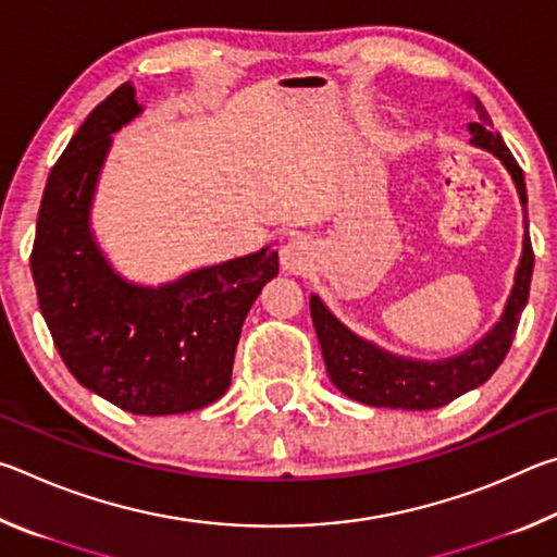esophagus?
<instances>
[{"label": "esophagus", "instance_id": "34e87169", "mask_svg": "<svg viewBox=\"0 0 557 557\" xmlns=\"http://www.w3.org/2000/svg\"><path fill=\"white\" fill-rule=\"evenodd\" d=\"M309 248L301 240H292L282 250V270L289 272V275H299V272L307 270L309 262Z\"/></svg>", "mask_w": 557, "mask_h": 557}]
</instances>
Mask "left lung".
I'll use <instances>...</instances> for the list:
<instances>
[{
    "mask_svg": "<svg viewBox=\"0 0 557 557\" xmlns=\"http://www.w3.org/2000/svg\"><path fill=\"white\" fill-rule=\"evenodd\" d=\"M471 108L476 112V122L467 125L471 135L469 143L502 159L506 172L513 178L518 199L523 206V252L516 268L511 295L506 299L502 319L474 346L457 356L440 358V361H418V358L385 351V348L366 342L346 324L338 322L317 295L309 297V312H312L329 379L348 398L373 405V408L432 410L451 403L467 391L479 388L502 366L508 348H511L518 322H521V312L525 309L533 275V248L531 235H528L523 169L508 152L502 135L494 132L492 117H488L479 98H471Z\"/></svg>",
    "mask_w": 557,
    "mask_h": 557,
    "instance_id": "left-lung-1",
    "label": "left lung"
}]
</instances>
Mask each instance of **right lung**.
<instances>
[{
  "instance_id": "right-lung-1",
  "label": "right lung",
  "mask_w": 557,
  "mask_h": 557,
  "mask_svg": "<svg viewBox=\"0 0 557 557\" xmlns=\"http://www.w3.org/2000/svg\"><path fill=\"white\" fill-rule=\"evenodd\" d=\"M143 106L122 83L90 112L44 188L32 250L41 314L83 388L135 414L206 408L231 385L235 346L252 301L277 275V250L135 285L102 256L90 228L112 135Z\"/></svg>"
}]
</instances>
